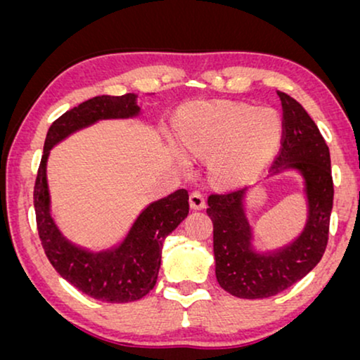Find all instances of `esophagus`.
<instances>
[{
  "label": "esophagus",
  "instance_id": "esophagus-1",
  "mask_svg": "<svg viewBox=\"0 0 360 360\" xmlns=\"http://www.w3.org/2000/svg\"><path fill=\"white\" fill-rule=\"evenodd\" d=\"M190 206L193 210H203L206 206L205 196L201 195L200 191H193V193H190Z\"/></svg>",
  "mask_w": 360,
  "mask_h": 360
}]
</instances>
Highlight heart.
<instances>
[{"mask_svg": "<svg viewBox=\"0 0 360 360\" xmlns=\"http://www.w3.org/2000/svg\"><path fill=\"white\" fill-rule=\"evenodd\" d=\"M282 121L269 108L210 103L186 112L180 137L191 154L210 157L216 180L234 184L262 169L277 147Z\"/></svg>", "mask_w": 360, "mask_h": 360, "instance_id": "1", "label": "heart"}]
</instances>
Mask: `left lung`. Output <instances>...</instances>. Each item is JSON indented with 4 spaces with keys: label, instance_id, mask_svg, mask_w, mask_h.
Instances as JSON below:
<instances>
[{
    "label": "left lung",
    "instance_id": "8db88e82",
    "mask_svg": "<svg viewBox=\"0 0 360 360\" xmlns=\"http://www.w3.org/2000/svg\"><path fill=\"white\" fill-rule=\"evenodd\" d=\"M277 95L282 101V141L272 170L302 172L308 198L303 233L282 249L257 254L252 250V233L243 206L245 190L211 193L206 210L213 221L219 287L245 300L274 297L302 280L321 260L329 238L334 198L329 147L304 108L287 93Z\"/></svg>",
    "mask_w": 360,
    "mask_h": 360
}]
</instances>
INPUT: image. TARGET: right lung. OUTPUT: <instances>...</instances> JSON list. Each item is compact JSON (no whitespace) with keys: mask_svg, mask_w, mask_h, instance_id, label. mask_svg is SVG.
<instances>
[{"mask_svg":"<svg viewBox=\"0 0 360 360\" xmlns=\"http://www.w3.org/2000/svg\"><path fill=\"white\" fill-rule=\"evenodd\" d=\"M139 115L136 95L95 96L52 122L34 185V210L41 244L49 262L88 297L106 303H129L146 297L154 288L160 269L162 245L167 236L188 214V191L176 190L154 201L139 214L120 248L88 252L63 238L51 216V200L46 176L49 152L72 132L100 120Z\"/></svg>","mask_w":360,"mask_h":360,"instance_id":"obj_1","label":"right lung"}]
</instances>
